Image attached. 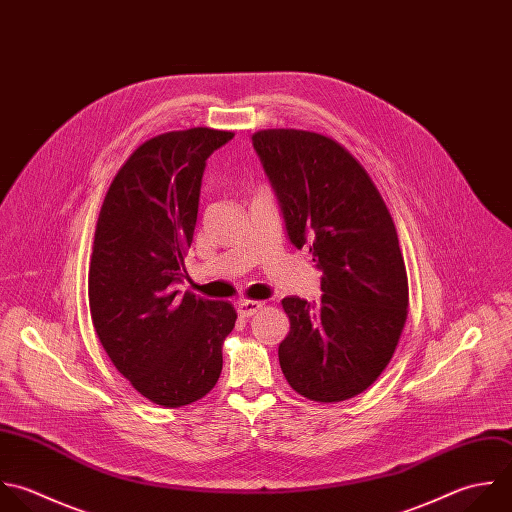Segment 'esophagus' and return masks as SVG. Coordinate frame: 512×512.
<instances>
[{
    "mask_svg": "<svg viewBox=\"0 0 512 512\" xmlns=\"http://www.w3.org/2000/svg\"><path fill=\"white\" fill-rule=\"evenodd\" d=\"M263 309V303L261 301H239L237 305V313L241 317H253L255 313H259Z\"/></svg>",
    "mask_w": 512,
    "mask_h": 512,
    "instance_id": "34e87169",
    "label": "esophagus"
}]
</instances>
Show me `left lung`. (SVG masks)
Masks as SVG:
<instances>
[{
	"instance_id": "left-lung-1",
	"label": "left lung",
	"mask_w": 512,
	"mask_h": 512,
	"mask_svg": "<svg viewBox=\"0 0 512 512\" xmlns=\"http://www.w3.org/2000/svg\"><path fill=\"white\" fill-rule=\"evenodd\" d=\"M253 147L275 189L287 235L309 247L321 299L281 301L287 383L317 403L347 401L389 365L407 321L409 283L393 217L365 167L335 139L263 129Z\"/></svg>"
}]
</instances>
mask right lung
Instances as JSON below:
<instances>
[{"label": "right lung", "instance_id": "1", "mask_svg": "<svg viewBox=\"0 0 512 512\" xmlns=\"http://www.w3.org/2000/svg\"><path fill=\"white\" fill-rule=\"evenodd\" d=\"M233 131L191 127L151 137L113 177L89 263V311L115 369L161 407L203 399L223 369L237 313L173 283L185 271L207 157Z\"/></svg>", "mask_w": 512, "mask_h": 512}]
</instances>
